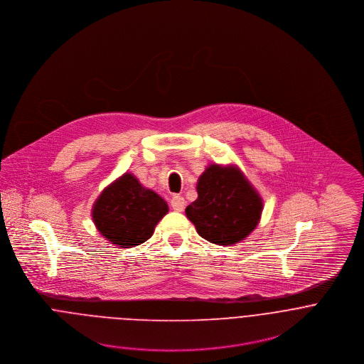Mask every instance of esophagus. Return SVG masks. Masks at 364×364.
I'll list each match as a JSON object with an SVG mask.
<instances>
[{"label": "esophagus", "mask_w": 364, "mask_h": 364, "mask_svg": "<svg viewBox=\"0 0 364 364\" xmlns=\"http://www.w3.org/2000/svg\"><path fill=\"white\" fill-rule=\"evenodd\" d=\"M185 203H186L185 199L178 195L172 196V199H171V208H173L175 211H182L185 208Z\"/></svg>", "instance_id": "1"}]
</instances>
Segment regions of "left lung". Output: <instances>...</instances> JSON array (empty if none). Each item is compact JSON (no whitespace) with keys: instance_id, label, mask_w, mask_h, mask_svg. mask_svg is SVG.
<instances>
[{"instance_id":"left-lung-1","label":"left lung","mask_w":364,"mask_h":364,"mask_svg":"<svg viewBox=\"0 0 364 364\" xmlns=\"http://www.w3.org/2000/svg\"><path fill=\"white\" fill-rule=\"evenodd\" d=\"M196 189L198 199L185 213L208 242L237 244L258 225L262 199L238 168L210 165Z\"/></svg>"}]
</instances>
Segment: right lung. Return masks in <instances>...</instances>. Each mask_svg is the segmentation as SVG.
Returning a JSON list of instances; mask_svg holds the SVG:
<instances>
[{
    "label": "right lung",
    "mask_w": 364,
    "mask_h": 364,
    "mask_svg": "<svg viewBox=\"0 0 364 364\" xmlns=\"http://www.w3.org/2000/svg\"><path fill=\"white\" fill-rule=\"evenodd\" d=\"M168 213L166 202L146 189L132 173L109 185L92 208L98 231L112 244L132 248L146 242Z\"/></svg>",
    "instance_id": "add662e5"
}]
</instances>
